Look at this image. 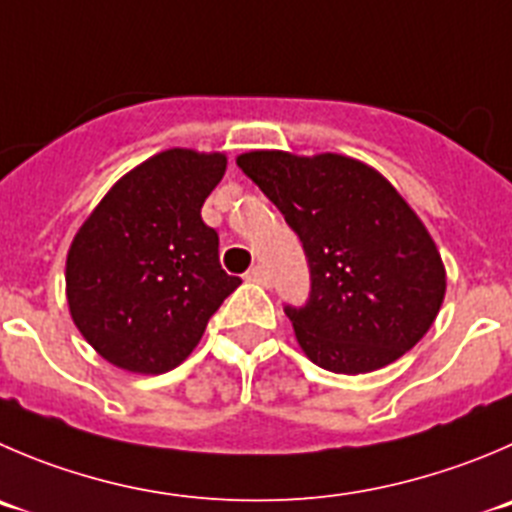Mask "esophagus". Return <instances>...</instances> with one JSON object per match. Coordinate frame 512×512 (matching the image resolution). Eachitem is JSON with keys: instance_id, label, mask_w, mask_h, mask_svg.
Segmentation results:
<instances>
[{"instance_id": "34e87169", "label": "esophagus", "mask_w": 512, "mask_h": 512, "mask_svg": "<svg viewBox=\"0 0 512 512\" xmlns=\"http://www.w3.org/2000/svg\"><path fill=\"white\" fill-rule=\"evenodd\" d=\"M246 279L251 281V284H261V286L271 284V276H269V271L264 269V266H253V269L246 274Z\"/></svg>"}]
</instances>
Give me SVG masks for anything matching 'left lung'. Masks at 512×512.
Instances as JSON below:
<instances>
[{"label":"left lung","instance_id":"obj_1","mask_svg":"<svg viewBox=\"0 0 512 512\" xmlns=\"http://www.w3.org/2000/svg\"><path fill=\"white\" fill-rule=\"evenodd\" d=\"M238 168L306 251L309 304L286 306L301 352L334 374L382 369L440 314L442 256L410 203L372 165L339 153L248 150Z\"/></svg>","mask_w":512,"mask_h":512}]
</instances>
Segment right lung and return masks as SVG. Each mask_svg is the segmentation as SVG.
Wrapping results in <instances>:
<instances>
[{
  "label": "right lung",
  "instance_id": "obj_1",
  "mask_svg": "<svg viewBox=\"0 0 512 512\" xmlns=\"http://www.w3.org/2000/svg\"><path fill=\"white\" fill-rule=\"evenodd\" d=\"M226 163V153L163 150L125 173L72 238L70 316L113 367L175 369L241 284L221 269L218 233L201 218Z\"/></svg>",
  "mask_w": 512,
  "mask_h": 512
}]
</instances>
